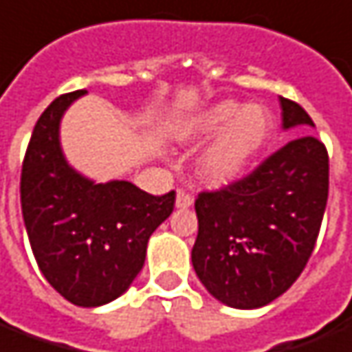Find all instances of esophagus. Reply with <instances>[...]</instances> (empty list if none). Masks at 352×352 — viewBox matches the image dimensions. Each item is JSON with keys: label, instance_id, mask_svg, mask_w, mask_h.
I'll return each instance as SVG.
<instances>
[{"label": "esophagus", "instance_id": "obj_1", "mask_svg": "<svg viewBox=\"0 0 352 352\" xmlns=\"http://www.w3.org/2000/svg\"><path fill=\"white\" fill-rule=\"evenodd\" d=\"M192 194L186 192V190H183V188H179L177 190V198H175V206L179 208V210H186V208H190L192 206Z\"/></svg>", "mask_w": 352, "mask_h": 352}]
</instances>
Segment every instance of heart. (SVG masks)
Listing matches in <instances>:
<instances>
[{
    "mask_svg": "<svg viewBox=\"0 0 352 352\" xmlns=\"http://www.w3.org/2000/svg\"><path fill=\"white\" fill-rule=\"evenodd\" d=\"M198 162L200 177L211 186H225L244 175L253 160L267 146L274 124L267 108L259 104L242 107L223 100L211 107L192 125L190 135H211L222 129Z\"/></svg>",
    "mask_w": 352,
    "mask_h": 352,
    "instance_id": "1",
    "label": "heart"
}]
</instances>
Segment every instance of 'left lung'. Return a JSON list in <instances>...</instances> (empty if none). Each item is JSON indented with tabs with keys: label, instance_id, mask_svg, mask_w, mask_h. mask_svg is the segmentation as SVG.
<instances>
[{
	"label": "left lung",
	"instance_id": "obj_1",
	"mask_svg": "<svg viewBox=\"0 0 352 352\" xmlns=\"http://www.w3.org/2000/svg\"><path fill=\"white\" fill-rule=\"evenodd\" d=\"M280 108L284 129L311 133L313 120L297 102L280 97ZM328 171L326 146L301 135L244 179L198 194L192 267L211 296L259 309L299 278L320 232Z\"/></svg>",
	"mask_w": 352,
	"mask_h": 352
}]
</instances>
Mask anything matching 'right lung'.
<instances>
[{
	"instance_id": "1",
	"label": "right lung",
	"mask_w": 352,
	"mask_h": 352,
	"mask_svg": "<svg viewBox=\"0 0 352 352\" xmlns=\"http://www.w3.org/2000/svg\"><path fill=\"white\" fill-rule=\"evenodd\" d=\"M87 91L60 95L39 116L22 162L21 204L41 274L66 301L100 307L141 272L152 232L175 192L152 196L129 181L95 183L66 162L60 120Z\"/></svg>"
}]
</instances>
